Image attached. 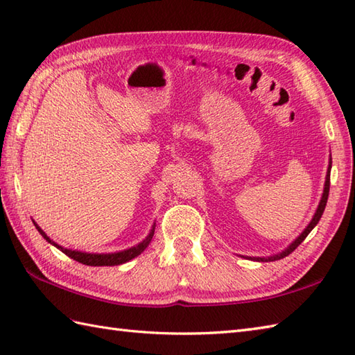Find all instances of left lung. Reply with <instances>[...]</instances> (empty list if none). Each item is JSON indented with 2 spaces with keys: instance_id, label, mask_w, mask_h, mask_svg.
Segmentation results:
<instances>
[{
  "instance_id": "left-lung-1",
  "label": "left lung",
  "mask_w": 355,
  "mask_h": 355,
  "mask_svg": "<svg viewBox=\"0 0 355 355\" xmlns=\"http://www.w3.org/2000/svg\"><path fill=\"white\" fill-rule=\"evenodd\" d=\"M329 173H331V163H329V168H328V173H327V182H325V189H323V195H322V200H320V205H319V207H318V210H315V214H314V216H313V220H311V223L308 224V227L304 230V233L302 235H300L296 241H294V243L286 248L285 252H282L281 254H275V256H271V258H256V261H276V259H282V258H285V256H288L291 252H294L296 250V248L304 243V239L308 236V233H310L314 227H315V224H318L319 221H320V218H322V214H323V210H325V206H327V201H328V195H329Z\"/></svg>"
}]
</instances>
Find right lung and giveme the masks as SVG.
<instances>
[{"label": "right lung", "mask_w": 355, "mask_h": 355, "mask_svg": "<svg viewBox=\"0 0 355 355\" xmlns=\"http://www.w3.org/2000/svg\"><path fill=\"white\" fill-rule=\"evenodd\" d=\"M35 225H36V224H35ZM36 229H37V232H40L41 235L44 236V239H47L49 243H50V244H53L55 247L61 248V252H62V253H65L67 256H69V258H71V259H74V261H78V262H80V263H85V266L102 267V266H120V263L131 261L132 258H135V256H139V254H140L143 250H145V248L149 245L150 239H153V236H154V229H155V227H153V230H150V233H149V235L146 236V239H145V241H141V243H140L139 245H135V247H132V248H128V250H123V252H119V253H108V254L82 253V252L69 250V248H62V247H59L58 244L53 243V241H51L47 235H45V233H44L40 227H37V225H36Z\"/></svg>", "instance_id": "right-lung-1"}]
</instances>
